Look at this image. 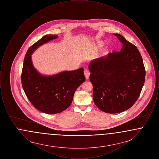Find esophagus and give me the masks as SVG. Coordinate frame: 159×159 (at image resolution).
I'll return each mask as SVG.
<instances>
[{"instance_id": "34e87169", "label": "esophagus", "mask_w": 159, "mask_h": 159, "mask_svg": "<svg viewBox=\"0 0 159 159\" xmlns=\"http://www.w3.org/2000/svg\"><path fill=\"white\" fill-rule=\"evenodd\" d=\"M84 76H85V77H86V79H89V76H90V71H89L88 70L86 69V70H84Z\"/></svg>"}]
</instances>
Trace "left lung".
Segmentation results:
<instances>
[{
    "label": "left lung",
    "instance_id": "obj_1",
    "mask_svg": "<svg viewBox=\"0 0 159 159\" xmlns=\"http://www.w3.org/2000/svg\"><path fill=\"white\" fill-rule=\"evenodd\" d=\"M123 44L121 51L92 61L89 79L93 99L101 111L114 114L133 106L145 82L143 58L136 46L120 34H114Z\"/></svg>",
    "mask_w": 159,
    "mask_h": 159
}]
</instances>
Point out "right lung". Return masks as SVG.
<instances>
[{
	"mask_svg": "<svg viewBox=\"0 0 159 159\" xmlns=\"http://www.w3.org/2000/svg\"><path fill=\"white\" fill-rule=\"evenodd\" d=\"M58 38L46 35L29 48L24 60L21 73L23 89L31 103L44 113H59L71 105L75 92L85 81L83 68L64 71L52 76L40 74L33 66L31 55L39 48Z\"/></svg>",
	"mask_w": 159,
	"mask_h": 159,
	"instance_id": "add662e5",
	"label": "right lung"
}]
</instances>
